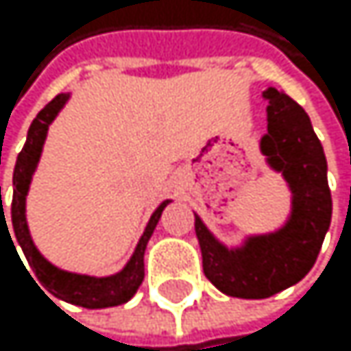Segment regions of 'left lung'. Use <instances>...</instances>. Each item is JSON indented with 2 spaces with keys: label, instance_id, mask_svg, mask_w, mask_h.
<instances>
[{
  "label": "left lung",
  "instance_id": "left-lung-1",
  "mask_svg": "<svg viewBox=\"0 0 351 351\" xmlns=\"http://www.w3.org/2000/svg\"><path fill=\"white\" fill-rule=\"evenodd\" d=\"M263 99L267 132L259 149L291 191L287 221L274 232L248 234L240 244L227 246L193 213L206 278L221 293L238 299H267L303 280L316 263L332 215L326 156L309 115L271 86Z\"/></svg>",
  "mask_w": 351,
  "mask_h": 351
}]
</instances>
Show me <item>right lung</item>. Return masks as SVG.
Masks as SVG:
<instances>
[{"mask_svg": "<svg viewBox=\"0 0 351 351\" xmlns=\"http://www.w3.org/2000/svg\"><path fill=\"white\" fill-rule=\"evenodd\" d=\"M69 99H71L69 92L58 94V97L52 99L31 122L29 132H27V143L16 158L14 177H12V185H14V193H12V223L8 229L5 215L1 210L0 232L3 227L8 232V236L10 233L14 236L16 242H12V246L19 244L23 248L25 257L31 263L37 280L42 282V287L48 293H52L56 299H62L66 303H73L80 307H88V309L122 305V303L130 301L141 287V282L145 278L147 242H149V238L154 236V229H156L164 208L170 204L172 199H164L162 204L152 213L149 221H147L143 234L134 246V252L130 254V259L119 271H115L111 276H88V274L66 271V269H60L54 263H50L44 254L39 252V248L35 246V242L31 238V229L27 223V195H29V187L33 181V174L37 170L39 158H42V152H44L48 128ZM10 240H12V237H10ZM14 250H16V246H14Z\"/></svg>", "mask_w": 351, "mask_h": 351, "instance_id": "1", "label": "right lung"}]
</instances>
